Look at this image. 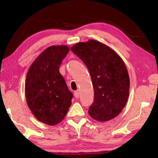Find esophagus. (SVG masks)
Masks as SVG:
<instances>
[{
  "instance_id": "34e87169",
  "label": "esophagus",
  "mask_w": 158,
  "mask_h": 158,
  "mask_svg": "<svg viewBox=\"0 0 158 158\" xmlns=\"http://www.w3.org/2000/svg\"><path fill=\"white\" fill-rule=\"evenodd\" d=\"M74 96L76 98H79V91H75V93H74Z\"/></svg>"
}]
</instances>
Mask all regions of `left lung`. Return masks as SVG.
<instances>
[{
    "instance_id": "obj_1",
    "label": "left lung",
    "mask_w": 158,
    "mask_h": 158,
    "mask_svg": "<svg viewBox=\"0 0 158 158\" xmlns=\"http://www.w3.org/2000/svg\"><path fill=\"white\" fill-rule=\"evenodd\" d=\"M70 50L88 67L91 76L94 98L89 115L101 122L115 118L129 96L130 78L123 60L109 47L93 39L77 43Z\"/></svg>"
}]
</instances>
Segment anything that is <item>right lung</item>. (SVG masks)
<instances>
[{
  "label": "right lung",
  "mask_w": 158,
  "mask_h": 158,
  "mask_svg": "<svg viewBox=\"0 0 158 158\" xmlns=\"http://www.w3.org/2000/svg\"><path fill=\"white\" fill-rule=\"evenodd\" d=\"M69 50L66 45L49 47L33 62L26 75L27 105L36 119L49 126L61 122L71 105L73 95L59 71Z\"/></svg>",
  "instance_id": "1"
}]
</instances>
